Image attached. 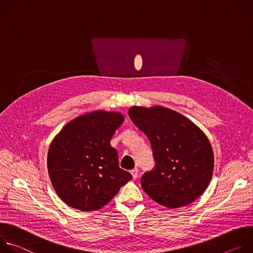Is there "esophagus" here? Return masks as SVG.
<instances>
[{
	"instance_id": "esophagus-1",
	"label": "esophagus",
	"mask_w": 253,
	"mask_h": 253,
	"mask_svg": "<svg viewBox=\"0 0 253 253\" xmlns=\"http://www.w3.org/2000/svg\"><path fill=\"white\" fill-rule=\"evenodd\" d=\"M137 173H138V170L136 169V168H134V169H132V170L130 171V174L132 175V178H133V179H136V178H137Z\"/></svg>"
}]
</instances>
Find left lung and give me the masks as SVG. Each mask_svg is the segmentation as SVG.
Instances as JSON below:
<instances>
[{
  "instance_id": "left-lung-1",
  "label": "left lung",
  "mask_w": 253,
  "mask_h": 253,
  "mask_svg": "<svg viewBox=\"0 0 253 253\" xmlns=\"http://www.w3.org/2000/svg\"><path fill=\"white\" fill-rule=\"evenodd\" d=\"M132 123L149 137L156 166L141 184L157 203L169 208L186 206L208 187L214 156L204 132L179 112L163 106H132Z\"/></svg>"
}]
</instances>
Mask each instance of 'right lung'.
Instances as JSON below:
<instances>
[{
  "label": "right lung",
  "instance_id": "add662e5",
  "mask_svg": "<svg viewBox=\"0 0 253 253\" xmlns=\"http://www.w3.org/2000/svg\"><path fill=\"white\" fill-rule=\"evenodd\" d=\"M124 121L120 112L96 110L71 121L54 137L48 173L54 190L68 206L96 211L132 179L121 169L118 152L110 146Z\"/></svg>",
  "mask_w": 253,
  "mask_h": 253
}]
</instances>
